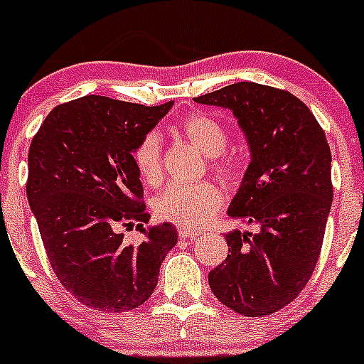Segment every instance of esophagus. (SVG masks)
Here are the masks:
<instances>
[{"label":"esophagus","mask_w":364,"mask_h":364,"mask_svg":"<svg viewBox=\"0 0 364 364\" xmlns=\"http://www.w3.org/2000/svg\"><path fill=\"white\" fill-rule=\"evenodd\" d=\"M179 237H185V240H196L199 236V230H192V229H185V227H179L178 229Z\"/></svg>","instance_id":"1"}]
</instances>
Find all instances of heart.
I'll use <instances>...</instances> for the list:
<instances>
[{"label":"heart","mask_w":364,"mask_h":364,"mask_svg":"<svg viewBox=\"0 0 364 364\" xmlns=\"http://www.w3.org/2000/svg\"><path fill=\"white\" fill-rule=\"evenodd\" d=\"M174 130L209 156L213 171L225 178L234 174L236 164L232 159L223 156L229 137L225 128L215 117L192 112L178 121ZM132 160L144 185H159L161 179V148L160 137L155 132H149L139 141L132 153ZM222 203V190L215 183L203 181L193 185H171L156 197L153 209L160 220L190 229L204 225L218 211Z\"/></svg>","instance_id":"heart-1"}]
</instances>
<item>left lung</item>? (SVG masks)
Wrapping results in <instances>:
<instances>
[{
    "instance_id": "obj_1",
    "label": "left lung",
    "mask_w": 364,
    "mask_h": 364,
    "mask_svg": "<svg viewBox=\"0 0 364 364\" xmlns=\"http://www.w3.org/2000/svg\"><path fill=\"white\" fill-rule=\"evenodd\" d=\"M193 100L232 111L250 148L227 213L257 232L225 234L229 255L209 287L237 314H274L303 291L321 255L333 203L328 139L310 109L277 87L237 82Z\"/></svg>"
}]
</instances>
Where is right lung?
<instances>
[{
    "instance_id": "right-lung-1",
    "label": "right lung",
    "mask_w": 364,
    "mask_h": 364,
    "mask_svg": "<svg viewBox=\"0 0 364 364\" xmlns=\"http://www.w3.org/2000/svg\"><path fill=\"white\" fill-rule=\"evenodd\" d=\"M172 104L77 98L54 107L29 146L26 193L49 262L70 294L93 310L141 306L178 243L172 223L144 227L149 215L132 160ZM134 221L145 234L141 245H127L120 234Z\"/></svg>"
}]
</instances>
